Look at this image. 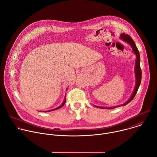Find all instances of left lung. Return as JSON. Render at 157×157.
<instances>
[{"instance_id": "obj_1", "label": "left lung", "mask_w": 157, "mask_h": 157, "mask_svg": "<svg viewBox=\"0 0 157 157\" xmlns=\"http://www.w3.org/2000/svg\"><path fill=\"white\" fill-rule=\"evenodd\" d=\"M120 39L123 40L124 42H126L127 44H128L129 45H131V48H132V51L134 53V54L136 56V63H135V68H134V72H135V77H136V85H135V88L131 96V97L127 101H126L125 103H124L123 104H121V105H117L115 107H99V106H95L97 108L99 109H113L115 107H121V106H124L128 103H129L135 97L138 89L139 87V86L140 84V82H141V78H142V71H141V68L140 67V54H139V52L136 45L135 42H134V40H132V39L128 34H124V33H122L120 35Z\"/></svg>"}]
</instances>
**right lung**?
<instances>
[{"label":"right lung","mask_w":157,"mask_h":157,"mask_svg":"<svg viewBox=\"0 0 157 157\" xmlns=\"http://www.w3.org/2000/svg\"><path fill=\"white\" fill-rule=\"evenodd\" d=\"M65 102H66V95L65 96V98H64V100H63V103L61 104V105H60L59 107H57V108H56V109H54L50 110H47V111H44V112H52V111H54V110H57V109H59L62 108V107H63V106L65 105Z\"/></svg>","instance_id":"add662e5"}]
</instances>
